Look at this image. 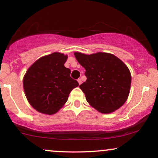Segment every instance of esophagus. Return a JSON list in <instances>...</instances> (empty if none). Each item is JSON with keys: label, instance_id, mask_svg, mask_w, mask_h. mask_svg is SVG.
Segmentation results:
<instances>
[{"label": "esophagus", "instance_id": "obj_1", "mask_svg": "<svg viewBox=\"0 0 158 158\" xmlns=\"http://www.w3.org/2000/svg\"><path fill=\"white\" fill-rule=\"evenodd\" d=\"M77 82H78V83H79V85H81V84L82 83V80L81 79V78H79V79H77Z\"/></svg>", "mask_w": 158, "mask_h": 158}]
</instances>
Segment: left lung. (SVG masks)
<instances>
[{"mask_svg":"<svg viewBox=\"0 0 158 158\" xmlns=\"http://www.w3.org/2000/svg\"><path fill=\"white\" fill-rule=\"evenodd\" d=\"M74 55L85 70L87 80L79 87L88 103L102 114L112 113L122 106L129 96L131 82L126 64L110 53Z\"/></svg>","mask_w":158,"mask_h":158,"instance_id":"obj_1","label":"left lung"}]
</instances>
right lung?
<instances>
[{
    "label": "right lung",
    "mask_w": 158,
    "mask_h": 158,
    "mask_svg": "<svg viewBox=\"0 0 158 158\" xmlns=\"http://www.w3.org/2000/svg\"><path fill=\"white\" fill-rule=\"evenodd\" d=\"M68 55L54 52L43 56L28 69L23 79V90L30 105L42 114H56L79 85L64 67Z\"/></svg>",
    "instance_id": "obj_1"
}]
</instances>
